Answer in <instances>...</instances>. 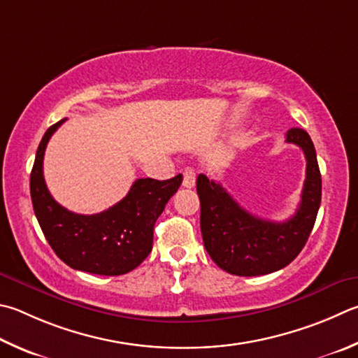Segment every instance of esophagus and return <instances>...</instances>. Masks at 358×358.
Here are the masks:
<instances>
[{"label":"esophagus","instance_id":"1","mask_svg":"<svg viewBox=\"0 0 358 358\" xmlns=\"http://www.w3.org/2000/svg\"><path fill=\"white\" fill-rule=\"evenodd\" d=\"M194 185H196V171L192 167H186L183 172V186L194 187Z\"/></svg>","mask_w":358,"mask_h":358}]
</instances>
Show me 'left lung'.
<instances>
[{"label":"left lung","mask_w":358,"mask_h":358,"mask_svg":"<svg viewBox=\"0 0 358 358\" xmlns=\"http://www.w3.org/2000/svg\"><path fill=\"white\" fill-rule=\"evenodd\" d=\"M287 142L299 145L307 159L305 183L294 216L272 222L247 213L222 185L197 177L200 230L206 252L220 269L253 277L275 272L294 259L313 230L321 205V172L315 145L307 131L291 128Z\"/></svg>","instance_id":"1"}]
</instances>
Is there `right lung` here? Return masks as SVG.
Wrapping results in <instances>:
<instances>
[{
  "label": "right lung",
  "instance_id": "right-lung-1",
  "mask_svg": "<svg viewBox=\"0 0 358 358\" xmlns=\"http://www.w3.org/2000/svg\"><path fill=\"white\" fill-rule=\"evenodd\" d=\"M66 119L47 129L31 171V200L38 225L55 253L70 268L99 275L133 271L152 252L153 229L183 181L139 178L127 197L99 214H76L51 197L43 178V155L51 136Z\"/></svg>",
  "mask_w": 358,
  "mask_h": 358
}]
</instances>
